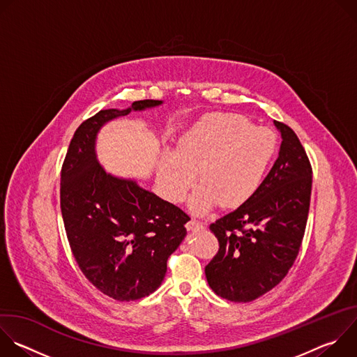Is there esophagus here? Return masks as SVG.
<instances>
[{
	"label": "esophagus",
	"mask_w": 357,
	"mask_h": 357,
	"mask_svg": "<svg viewBox=\"0 0 357 357\" xmlns=\"http://www.w3.org/2000/svg\"><path fill=\"white\" fill-rule=\"evenodd\" d=\"M186 229L189 231H197V230H202L203 229V223L196 220V219H190L188 223H186Z\"/></svg>",
	"instance_id": "1"
}]
</instances>
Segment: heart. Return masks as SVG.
I'll use <instances>...</instances> for the list:
<instances>
[{"label": "heart", "mask_w": 357, "mask_h": 357, "mask_svg": "<svg viewBox=\"0 0 357 357\" xmlns=\"http://www.w3.org/2000/svg\"><path fill=\"white\" fill-rule=\"evenodd\" d=\"M273 131L252 127L237 113L200 117L178 139L176 151H164L160 181L168 200L181 203L197 178L190 209L205 213L215 205L241 206L259 190L275 154Z\"/></svg>", "instance_id": "heart-1"}]
</instances>
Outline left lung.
Instances as JSON below:
<instances>
[{
  "mask_svg": "<svg viewBox=\"0 0 357 357\" xmlns=\"http://www.w3.org/2000/svg\"><path fill=\"white\" fill-rule=\"evenodd\" d=\"M278 158L259 190L211 225L219 251L205 267L209 287L222 298L250 302L288 274L308 220L312 168L301 141L287 124Z\"/></svg>",
  "mask_w": 357,
  "mask_h": 357,
  "instance_id": "8db88e82",
  "label": "left lung"
}]
</instances>
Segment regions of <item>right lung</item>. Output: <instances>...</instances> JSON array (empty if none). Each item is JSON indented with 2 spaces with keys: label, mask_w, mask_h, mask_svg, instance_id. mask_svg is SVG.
Listing matches in <instances>:
<instances>
[{
  "label": "right lung",
  "mask_w": 357,
  "mask_h": 357,
  "mask_svg": "<svg viewBox=\"0 0 357 357\" xmlns=\"http://www.w3.org/2000/svg\"><path fill=\"white\" fill-rule=\"evenodd\" d=\"M161 105L139 100L83 121L61 172V211L75 260L97 289L117 301L139 299L161 285L190 219L137 181L107 174L98 164L96 138L106 123Z\"/></svg>",
  "instance_id": "add662e5"
}]
</instances>
